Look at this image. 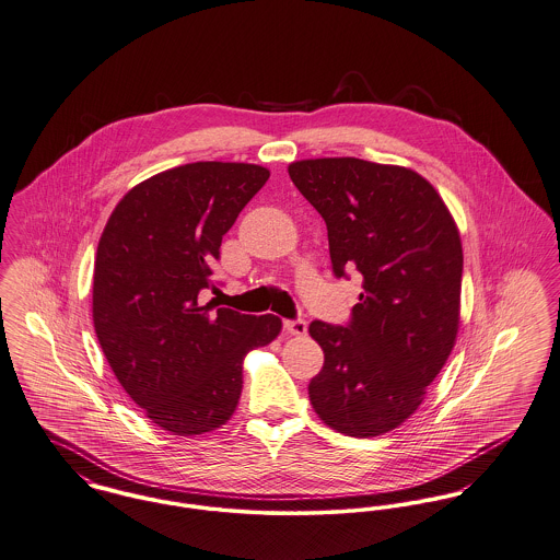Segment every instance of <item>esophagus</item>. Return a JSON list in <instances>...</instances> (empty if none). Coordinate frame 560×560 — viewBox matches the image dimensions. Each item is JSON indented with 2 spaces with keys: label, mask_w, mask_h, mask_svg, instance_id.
Returning a JSON list of instances; mask_svg holds the SVG:
<instances>
[{
  "label": "esophagus",
  "mask_w": 560,
  "mask_h": 560,
  "mask_svg": "<svg viewBox=\"0 0 560 560\" xmlns=\"http://www.w3.org/2000/svg\"><path fill=\"white\" fill-rule=\"evenodd\" d=\"M283 328L288 330V335H294V337H302V335L306 332L304 319H285V322H283Z\"/></svg>",
  "instance_id": "obj_1"
}]
</instances>
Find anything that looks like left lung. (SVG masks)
<instances>
[{"label":"left lung","instance_id":"left-lung-1","mask_svg":"<svg viewBox=\"0 0 560 560\" xmlns=\"http://www.w3.org/2000/svg\"><path fill=\"white\" fill-rule=\"evenodd\" d=\"M326 221L332 272L362 275L345 326L311 322L324 366L308 384L315 413L349 436L400 427L424 400L458 332L463 245L431 183L355 158L290 164Z\"/></svg>","mask_w":560,"mask_h":560}]
</instances>
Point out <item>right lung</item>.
Wrapping results in <instances>:
<instances>
[{"label": "right lung", "instance_id": "right-lung-1", "mask_svg": "<svg viewBox=\"0 0 560 560\" xmlns=\"http://www.w3.org/2000/svg\"><path fill=\"white\" fill-rule=\"evenodd\" d=\"M270 173L196 162L155 174L115 207L93 270V326L128 392L164 431L219 429L243 389V358L281 332L277 315L202 304L223 234Z\"/></svg>", "mask_w": 560, "mask_h": 560}]
</instances>
